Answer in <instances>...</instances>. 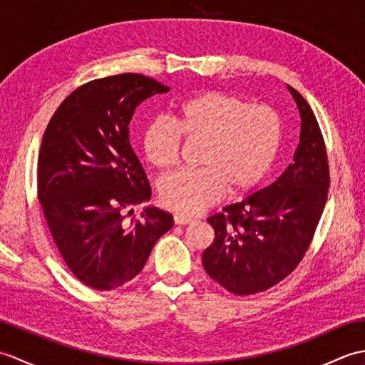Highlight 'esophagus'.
Wrapping results in <instances>:
<instances>
[{"instance_id":"34e87169","label":"esophagus","mask_w":365,"mask_h":365,"mask_svg":"<svg viewBox=\"0 0 365 365\" xmlns=\"http://www.w3.org/2000/svg\"><path fill=\"white\" fill-rule=\"evenodd\" d=\"M174 222L182 224V226H187V224L192 222V218H190V216H183V215H174Z\"/></svg>"}]
</instances>
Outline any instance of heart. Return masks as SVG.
Listing matches in <instances>:
<instances>
[{"label": "heart", "instance_id": "obj_1", "mask_svg": "<svg viewBox=\"0 0 365 365\" xmlns=\"http://www.w3.org/2000/svg\"><path fill=\"white\" fill-rule=\"evenodd\" d=\"M200 143L196 170H180L163 178V207L195 215L229 191L240 196L268 174L282 143V119L273 106L250 103L221 91H205L183 100L169 122L155 120L143 133L145 160L157 169L175 166L182 139Z\"/></svg>", "mask_w": 365, "mask_h": 365}]
</instances>
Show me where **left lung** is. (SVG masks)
<instances>
[{"mask_svg": "<svg viewBox=\"0 0 365 365\" xmlns=\"http://www.w3.org/2000/svg\"><path fill=\"white\" fill-rule=\"evenodd\" d=\"M287 88L301 115L293 163L269 187L207 220L215 240L202 254L204 268L240 297L271 289L298 267L328 199L329 166L320 125L304 97Z\"/></svg>", "mask_w": 365, "mask_h": 365, "instance_id": "obj_1", "label": "left lung"}]
</instances>
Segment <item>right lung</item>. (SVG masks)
Wrapping results in <instances>:
<instances>
[{
	"instance_id": "add662e5",
	"label": "right lung",
	"mask_w": 365,
	"mask_h": 365,
	"mask_svg": "<svg viewBox=\"0 0 365 365\" xmlns=\"http://www.w3.org/2000/svg\"><path fill=\"white\" fill-rule=\"evenodd\" d=\"M169 88L139 73L106 76L75 89L43 133L37 196L51 237L73 276L113 290L141 273L153 245L174 226L173 215L145 207L147 175L130 144L138 105Z\"/></svg>"
}]
</instances>
